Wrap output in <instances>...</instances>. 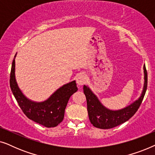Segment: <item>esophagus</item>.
Masks as SVG:
<instances>
[{
    "label": "esophagus",
    "instance_id": "esophagus-1",
    "mask_svg": "<svg viewBox=\"0 0 155 155\" xmlns=\"http://www.w3.org/2000/svg\"><path fill=\"white\" fill-rule=\"evenodd\" d=\"M87 80V77L84 73H79L76 77V82L78 85H82L86 83Z\"/></svg>",
    "mask_w": 155,
    "mask_h": 155
}]
</instances>
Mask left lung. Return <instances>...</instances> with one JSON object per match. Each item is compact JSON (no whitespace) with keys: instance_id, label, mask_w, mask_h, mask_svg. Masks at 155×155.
Wrapping results in <instances>:
<instances>
[{"instance_id":"obj_1","label":"left lung","mask_w":155,"mask_h":155,"mask_svg":"<svg viewBox=\"0 0 155 155\" xmlns=\"http://www.w3.org/2000/svg\"><path fill=\"white\" fill-rule=\"evenodd\" d=\"M144 70V86L140 97L134 102L124 109L111 110L104 107L98 97L88 86L84 85V94L87 99V111L90 120L93 126L101 129H109L124 124L130 119L138 109L145 96L147 87V73L145 65Z\"/></svg>"}]
</instances>
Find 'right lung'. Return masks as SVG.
Instances as JSON below:
<instances>
[{
	"instance_id": "obj_1",
	"label": "right lung",
	"mask_w": 155,
	"mask_h": 155,
	"mask_svg": "<svg viewBox=\"0 0 155 155\" xmlns=\"http://www.w3.org/2000/svg\"><path fill=\"white\" fill-rule=\"evenodd\" d=\"M16 55L12 61L10 79V88L15 98L29 119L47 128L56 127L63 120L70 97L78 91L75 80L61 87L45 101L41 102L31 101L25 96L17 83L15 74Z\"/></svg>"
}]
</instances>
